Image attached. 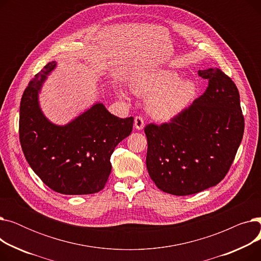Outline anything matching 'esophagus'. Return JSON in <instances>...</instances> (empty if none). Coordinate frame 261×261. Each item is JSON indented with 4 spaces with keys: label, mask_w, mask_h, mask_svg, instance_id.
Segmentation results:
<instances>
[{
    "label": "esophagus",
    "mask_w": 261,
    "mask_h": 261,
    "mask_svg": "<svg viewBox=\"0 0 261 261\" xmlns=\"http://www.w3.org/2000/svg\"><path fill=\"white\" fill-rule=\"evenodd\" d=\"M134 127L136 130H142L145 127V120L142 116H136L134 118Z\"/></svg>",
    "instance_id": "esophagus-1"
}]
</instances>
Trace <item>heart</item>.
<instances>
[{
	"label": "heart",
	"instance_id": "b5f03b06",
	"mask_svg": "<svg viewBox=\"0 0 261 261\" xmlns=\"http://www.w3.org/2000/svg\"><path fill=\"white\" fill-rule=\"evenodd\" d=\"M133 89L149 96L148 111L159 120H169L179 115L195 99L198 92L195 80H181L179 74L168 70L142 74L135 79ZM119 95L127 97V92L120 90Z\"/></svg>",
	"mask_w": 261,
	"mask_h": 261
}]
</instances>
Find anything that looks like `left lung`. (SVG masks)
I'll use <instances>...</instances> for the list:
<instances>
[{
  "label": "left lung",
  "mask_w": 261,
  "mask_h": 261,
  "mask_svg": "<svg viewBox=\"0 0 261 261\" xmlns=\"http://www.w3.org/2000/svg\"><path fill=\"white\" fill-rule=\"evenodd\" d=\"M208 87L193 105L161 126L149 123L146 165L155 185L188 196L221 182L244 132L236 85L219 68L198 72Z\"/></svg>",
  "instance_id": "8db88e82"
}]
</instances>
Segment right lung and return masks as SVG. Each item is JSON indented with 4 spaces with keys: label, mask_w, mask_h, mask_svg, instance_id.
Listing matches in <instances>:
<instances>
[{
    "label": "right lung",
    "mask_w": 261,
    "mask_h": 261,
    "mask_svg": "<svg viewBox=\"0 0 261 261\" xmlns=\"http://www.w3.org/2000/svg\"><path fill=\"white\" fill-rule=\"evenodd\" d=\"M57 62H48L23 93L19 135L26 161L50 189L63 195L100 191L111 173L115 147L130 135L133 117L119 118L96 102L64 126L41 111L39 92Z\"/></svg>",
    "instance_id": "add662e5"
}]
</instances>
